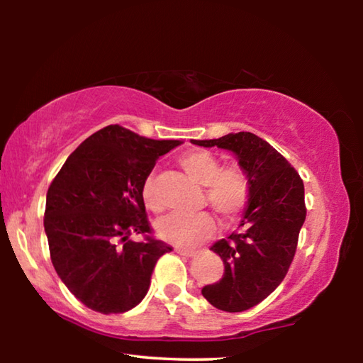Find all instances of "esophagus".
Returning a JSON list of instances; mask_svg holds the SVG:
<instances>
[{
  "instance_id": "obj_1",
  "label": "esophagus",
  "mask_w": 363,
  "mask_h": 363,
  "mask_svg": "<svg viewBox=\"0 0 363 363\" xmlns=\"http://www.w3.org/2000/svg\"><path fill=\"white\" fill-rule=\"evenodd\" d=\"M176 253H177V255H181V256H187V257H190V256H195V255H196V251H195V250H186V248H177V250H176Z\"/></svg>"
}]
</instances>
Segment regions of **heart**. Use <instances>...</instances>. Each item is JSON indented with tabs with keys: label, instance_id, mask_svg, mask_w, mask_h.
<instances>
[{
	"label": "heart",
	"instance_id": "b5f03b06",
	"mask_svg": "<svg viewBox=\"0 0 363 363\" xmlns=\"http://www.w3.org/2000/svg\"><path fill=\"white\" fill-rule=\"evenodd\" d=\"M181 168L194 182L206 187V200L225 223H233L242 216L250 201V181L238 167L220 168L216 155L206 150H192L179 158ZM144 205L158 213L162 203L153 194V181L149 177L143 186ZM216 224L208 213L194 216L168 214L155 225L157 235L163 242L181 248H192L210 238Z\"/></svg>",
	"mask_w": 363,
	"mask_h": 363
}]
</instances>
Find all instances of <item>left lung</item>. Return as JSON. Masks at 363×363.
Listing matches in <instances>:
<instances>
[{
    "label": "left lung",
    "instance_id": "8db88e82",
    "mask_svg": "<svg viewBox=\"0 0 363 363\" xmlns=\"http://www.w3.org/2000/svg\"><path fill=\"white\" fill-rule=\"evenodd\" d=\"M232 152L250 181V201L238 230L210 248L224 262L223 279L201 288L216 309L242 312L266 299L290 269L306 219L304 184L272 145L253 133L195 140Z\"/></svg>",
    "mask_w": 363,
    "mask_h": 363
}]
</instances>
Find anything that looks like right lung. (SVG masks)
I'll return each instance as SVG.
<instances>
[{"label": "right lung", "mask_w": 363, "mask_h": 363, "mask_svg": "<svg viewBox=\"0 0 363 363\" xmlns=\"http://www.w3.org/2000/svg\"><path fill=\"white\" fill-rule=\"evenodd\" d=\"M181 144L110 125L79 144L49 186L45 232L52 266L89 309L121 314L149 291L153 267L171 247L147 235L143 186L157 160ZM131 233L146 242L130 241Z\"/></svg>", "instance_id": "right-lung-1"}]
</instances>
